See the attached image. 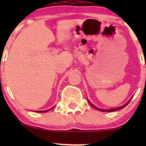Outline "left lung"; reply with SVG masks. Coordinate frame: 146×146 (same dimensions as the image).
I'll use <instances>...</instances> for the list:
<instances>
[{
    "instance_id": "obj_1",
    "label": "left lung",
    "mask_w": 146,
    "mask_h": 146,
    "mask_svg": "<svg viewBox=\"0 0 146 146\" xmlns=\"http://www.w3.org/2000/svg\"><path fill=\"white\" fill-rule=\"evenodd\" d=\"M131 100H129V102H128L127 103H126V104H125L124 105H123V106H121V107H117V108H114V109H110V110H102V109H100V108H98V107H95V105H93V104H92V103L90 102L89 100H88V102H89V103H90V104L91 106H92V107H94V108L95 109H96V110H100V111H107V112H110V111H117V110H121V109H123V107H126V105H127L128 104H129V102L131 101Z\"/></svg>"
}]
</instances>
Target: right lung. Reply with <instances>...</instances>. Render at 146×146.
Segmentation results:
<instances>
[{"mask_svg": "<svg viewBox=\"0 0 146 146\" xmlns=\"http://www.w3.org/2000/svg\"><path fill=\"white\" fill-rule=\"evenodd\" d=\"M51 109H52V108H51ZM49 110H46V111H37V112H46V111H49Z\"/></svg>", "mask_w": 146, "mask_h": 146, "instance_id": "obj_1", "label": "right lung"}]
</instances>
